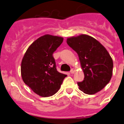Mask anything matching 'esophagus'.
<instances>
[{"instance_id": "1", "label": "esophagus", "mask_w": 124, "mask_h": 124, "mask_svg": "<svg viewBox=\"0 0 124 124\" xmlns=\"http://www.w3.org/2000/svg\"><path fill=\"white\" fill-rule=\"evenodd\" d=\"M74 72H75V69H72L70 70V72L71 74H74Z\"/></svg>"}]
</instances>
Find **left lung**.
<instances>
[{"label":"left lung","mask_w":124,"mask_h":124,"mask_svg":"<svg viewBox=\"0 0 124 124\" xmlns=\"http://www.w3.org/2000/svg\"><path fill=\"white\" fill-rule=\"evenodd\" d=\"M67 44L76 52L84 79L78 82L79 89L87 94L100 91L110 81L113 62L105 48L94 38L87 35L68 38Z\"/></svg>","instance_id":"1"}]
</instances>
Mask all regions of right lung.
<instances>
[{"label":"right lung","instance_id":"right-lung-1","mask_svg":"<svg viewBox=\"0 0 124 124\" xmlns=\"http://www.w3.org/2000/svg\"><path fill=\"white\" fill-rule=\"evenodd\" d=\"M63 38L45 35L31 44L21 62L23 81L37 94L51 96L61 87L66 74L56 69L54 52L63 43Z\"/></svg>","mask_w":124,"mask_h":124}]
</instances>
